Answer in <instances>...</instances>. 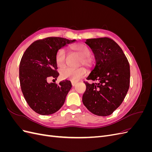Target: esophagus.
Segmentation results:
<instances>
[{
	"label": "esophagus",
	"instance_id": "1",
	"mask_svg": "<svg viewBox=\"0 0 152 152\" xmlns=\"http://www.w3.org/2000/svg\"><path fill=\"white\" fill-rule=\"evenodd\" d=\"M76 84H77V82H74V81H72V86H75Z\"/></svg>",
	"mask_w": 152,
	"mask_h": 152
}]
</instances>
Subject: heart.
Masks as SVG:
<instances>
[{"label": "heart", "mask_w": 152, "mask_h": 152, "mask_svg": "<svg viewBox=\"0 0 152 152\" xmlns=\"http://www.w3.org/2000/svg\"><path fill=\"white\" fill-rule=\"evenodd\" d=\"M70 49L80 58L79 66L83 65L87 68L91 65V59L90 58L91 50L86 45L77 43L70 45ZM66 53L65 49L61 48L59 49L56 54L55 60L58 68L59 70H62L66 66ZM86 74V70L84 68H80L75 70L65 69L61 71L60 77L62 79H68L72 81H78L83 78Z\"/></svg>", "instance_id": "obj_1"}]
</instances>
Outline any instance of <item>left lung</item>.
Masks as SVG:
<instances>
[{"label":"left lung","mask_w":152,"mask_h":152,"mask_svg":"<svg viewBox=\"0 0 152 152\" xmlns=\"http://www.w3.org/2000/svg\"><path fill=\"white\" fill-rule=\"evenodd\" d=\"M94 53L96 65L84 82L86 90L82 102L98 116L111 115L125 98L130 84V66L121 47L108 37L87 39Z\"/></svg>","instance_id":"obj_1"}]
</instances>
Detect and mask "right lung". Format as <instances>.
I'll list each match as a JSON object with an SVG mask.
<instances>
[{"label":"right lung","instance_id":"add662e5","mask_svg":"<svg viewBox=\"0 0 152 152\" xmlns=\"http://www.w3.org/2000/svg\"><path fill=\"white\" fill-rule=\"evenodd\" d=\"M76 40L50 37L35 41L27 48L20 64L21 91L29 107L42 115L53 114L61 108L69 91L70 80L58 84L48 83L49 77L59 75L55 57L58 50Z\"/></svg>","mask_w":152,"mask_h":152}]
</instances>
